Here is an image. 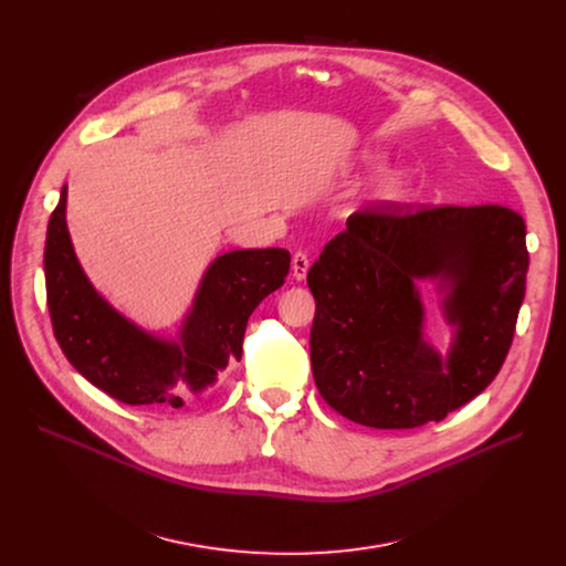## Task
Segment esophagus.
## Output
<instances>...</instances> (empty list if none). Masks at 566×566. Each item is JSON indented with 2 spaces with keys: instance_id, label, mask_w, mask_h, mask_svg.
Listing matches in <instances>:
<instances>
[{
  "instance_id": "1",
  "label": "esophagus",
  "mask_w": 566,
  "mask_h": 566,
  "mask_svg": "<svg viewBox=\"0 0 566 566\" xmlns=\"http://www.w3.org/2000/svg\"><path fill=\"white\" fill-rule=\"evenodd\" d=\"M308 266H311V262H308L306 253H295V255H293V277H295L297 282H302V280L306 277Z\"/></svg>"
}]
</instances>
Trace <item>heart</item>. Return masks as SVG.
I'll return each instance as SVG.
<instances>
[{"instance_id":"obj_1","label":"heart","mask_w":566,"mask_h":566,"mask_svg":"<svg viewBox=\"0 0 566 566\" xmlns=\"http://www.w3.org/2000/svg\"><path fill=\"white\" fill-rule=\"evenodd\" d=\"M367 164H369V166H378V156H367ZM382 192H385L387 197H396V195L400 192V181H389V184H385Z\"/></svg>"}]
</instances>
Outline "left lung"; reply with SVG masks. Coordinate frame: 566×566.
<instances>
[{
	"label": "left lung",
	"instance_id": "left-lung-1",
	"mask_svg": "<svg viewBox=\"0 0 566 566\" xmlns=\"http://www.w3.org/2000/svg\"><path fill=\"white\" fill-rule=\"evenodd\" d=\"M526 273V223L506 206L360 208L306 275L319 396L367 428L443 421L500 374ZM417 276L451 284L444 310L460 332L446 368L422 340Z\"/></svg>",
	"mask_w": 566,
	"mask_h": 566
}]
</instances>
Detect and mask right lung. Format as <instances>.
<instances>
[{"mask_svg": "<svg viewBox=\"0 0 566 566\" xmlns=\"http://www.w3.org/2000/svg\"><path fill=\"white\" fill-rule=\"evenodd\" d=\"M64 208L66 186L49 219L44 247L53 334L80 374L127 406L181 408L186 387L201 391L212 385L217 371L241 358L255 306L289 275L291 255L284 249L232 251L217 258L186 317L181 345L164 343L134 327L94 291L75 260Z\"/></svg>", "mask_w": 566, "mask_h": 566, "instance_id": "add662e5", "label": "right lung"}]
</instances>
